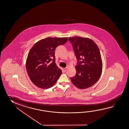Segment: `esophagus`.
I'll return each instance as SVG.
<instances>
[{"mask_svg":"<svg viewBox=\"0 0 129 129\" xmlns=\"http://www.w3.org/2000/svg\"><path fill=\"white\" fill-rule=\"evenodd\" d=\"M68 69V68L67 67H66V68H64L63 69V72H66V70H67Z\"/></svg>","mask_w":129,"mask_h":129,"instance_id":"1","label":"esophagus"}]
</instances>
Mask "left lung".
Listing matches in <instances>:
<instances>
[{
    "mask_svg": "<svg viewBox=\"0 0 129 129\" xmlns=\"http://www.w3.org/2000/svg\"><path fill=\"white\" fill-rule=\"evenodd\" d=\"M69 40L77 60L76 75L70 80L79 89L90 87L98 81L102 70L99 47L94 41L87 38L76 36L69 38Z\"/></svg>",
    "mask_w": 129,
    "mask_h": 129,
    "instance_id": "left-lung-1",
    "label": "left lung"
}]
</instances>
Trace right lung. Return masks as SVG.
Instances as JSON below:
<instances>
[{
	"mask_svg": "<svg viewBox=\"0 0 129 129\" xmlns=\"http://www.w3.org/2000/svg\"><path fill=\"white\" fill-rule=\"evenodd\" d=\"M68 38H47L38 42L29 51L26 69L30 79L35 85L48 89L55 85L62 73L55 63V51L63 45Z\"/></svg>",
	"mask_w": 129,
	"mask_h": 129,
	"instance_id": "add662e5",
	"label": "right lung"
}]
</instances>
